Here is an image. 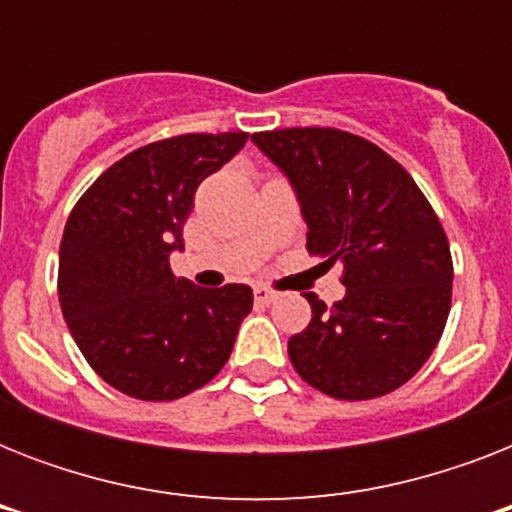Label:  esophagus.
<instances>
[{
  "label": "esophagus",
  "instance_id": "1",
  "mask_svg": "<svg viewBox=\"0 0 512 512\" xmlns=\"http://www.w3.org/2000/svg\"><path fill=\"white\" fill-rule=\"evenodd\" d=\"M276 297H279V292H276V289L265 287V284H257V287H255V300H257V303L268 305V303H273Z\"/></svg>",
  "mask_w": 512,
  "mask_h": 512
}]
</instances>
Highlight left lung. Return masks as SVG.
<instances>
[{"label":"left lung","instance_id":"left-lung-1","mask_svg":"<svg viewBox=\"0 0 512 512\" xmlns=\"http://www.w3.org/2000/svg\"><path fill=\"white\" fill-rule=\"evenodd\" d=\"M252 140L295 185L308 255L342 265L345 297L305 295L313 316L289 337V361L332 398L388 396L444 335L454 279L444 225L412 175L361 135L287 127Z\"/></svg>","mask_w":512,"mask_h":512}]
</instances>
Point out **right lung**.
<instances>
[{"mask_svg":"<svg viewBox=\"0 0 512 512\" xmlns=\"http://www.w3.org/2000/svg\"><path fill=\"white\" fill-rule=\"evenodd\" d=\"M247 132H188L111 164L76 201L60 239L58 297L71 337L98 377L140 401H175L207 385L231 356L247 284L193 287L170 268L207 175Z\"/></svg>","mask_w":512,"mask_h":512,"instance_id":"right-lung-1","label":"right lung"}]
</instances>
